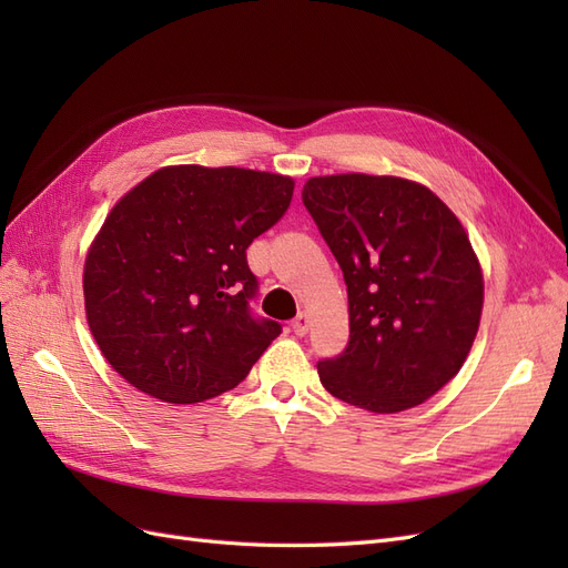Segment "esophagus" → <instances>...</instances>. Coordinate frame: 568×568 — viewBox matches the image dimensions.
<instances>
[{"label":"esophagus","instance_id":"34e87169","mask_svg":"<svg viewBox=\"0 0 568 568\" xmlns=\"http://www.w3.org/2000/svg\"><path fill=\"white\" fill-rule=\"evenodd\" d=\"M307 326H311V317H307V313H298V317L291 322V329H294V334L298 336L307 334Z\"/></svg>","mask_w":568,"mask_h":568}]
</instances>
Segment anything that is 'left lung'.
<instances>
[{
    "label": "left lung",
    "instance_id": "8db88e82",
    "mask_svg": "<svg viewBox=\"0 0 568 568\" xmlns=\"http://www.w3.org/2000/svg\"><path fill=\"white\" fill-rule=\"evenodd\" d=\"M303 203L348 286V346L317 363L334 398L376 415L426 403L455 379L484 311V270L432 189L393 175L311 178Z\"/></svg>",
    "mask_w": 568,
    "mask_h": 568
}]
</instances>
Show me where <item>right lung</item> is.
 I'll return each mask as SVG.
<instances>
[{
  "mask_svg": "<svg viewBox=\"0 0 568 568\" xmlns=\"http://www.w3.org/2000/svg\"><path fill=\"white\" fill-rule=\"evenodd\" d=\"M288 175L165 165L120 196L84 257V315L128 384L175 405L246 379L282 334L248 313L246 248L294 196Z\"/></svg>",
  "mask_w": 568,
  "mask_h": 568,
  "instance_id": "obj_1",
  "label": "right lung"
}]
</instances>
